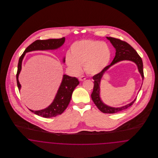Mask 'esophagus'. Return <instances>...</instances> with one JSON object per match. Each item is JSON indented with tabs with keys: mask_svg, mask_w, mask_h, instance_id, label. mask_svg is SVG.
Returning <instances> with one entry per match:
<instances>
[{
	"mask_svg": "<svg viewBox=\"0 0 158 158\" xmlns=\"http://www.w3.org/2000/svg\"><path fill=\"white\" fill-rule=\"evenodd\" d=\"M78 79H79V80H80V81H84V80H86V77H84V76H81V77H79V78H78Z\"/></svg>",
	"mask_w": 158,
	"mask_h": 158,
	"instance_id": "1",
	"label": "esophagus"
}]
</instances>
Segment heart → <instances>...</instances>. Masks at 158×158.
I'll use <instances>...</instances> for the list:
<instances>
[{
  "mask_svg": "<svg viewBox=\"0 0 158 158\" xmlns=\"http://www.w3.org/2000/svg\"><path fill=\"white\" fill-rule=\"evenodd\" d=\"M110 58L111 51L106 43L85 40L72 45L66 61L68 67L75 73L80 72L83 65L87 73L95 75L107 66Z\"/></svg>",
  "mask_w": 158,
  "mask_h": 158,
  "instance_id": "1",
  "label": "heart"
}]
</instances>
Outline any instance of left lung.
I'll use <instances>...</instances> for the list:
<instances>
[{"instance_id":"8db88e82","label":"left lung","mask_w":158,"mask_h":158,"mask_svg":"<svg viewBox=\"0 0 158 158\" xmlns=\"http://www.w3.org/2000/svg\"><path fill=\"white\" fill-rule=\"evenodd\" d=\"M106 38L109 41H110L113 47L115 48V56L112 63L110 64V65L105 67L100 73L95 75L92 77L93 80H94V85L93 91L91 94V98L94 103H95V105L97 106V107L98 108V110L100 111L103 113L114 114V113H118L120 111L125 110L128 108H129L130 106H131L135 102L136 98H135L132 102L121 107L115 108V107L110 106L105 104L102 102L100 97V88L101 80L104 73L106 72V70L109 68L114 65L115 64H116L117 63L122 61L127 60V61L134 62L137 65L138 70L140 74L141 75L142 80H143L144 76H143V63L140 56L138 55V53H137L135 50L129 44L120 40L114 38L106 37Z\"/></svg>"}]
</instances>
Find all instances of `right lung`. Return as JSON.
Here are the masks:
<instances>
[{"label": "right lung", "mask_w": 158, "mask_h": 158, "mask_svg": "<svg viewBox=\"0 0 158 158\" xmlns=\"http://www.w3.org/2000/svg\"><path fill=\"white\" fill-rule=\"evenodd\" d=\"M65 42V38L60 39H49L46 40H36L27 47L19 60L18 65V72L16 74L17 85L19 90L21 88V85L19 81L18 77L22 69V63L25 53L35 50H55L63 45ZM65 62V58H63V63ZM80 82L75 77H72L67 75H63L61 83L53 102L45 109L33 111L29 110L35 114L45 117L50 118L61 114L67 108L70 101L73 91L79 85Z\"/></svg>", "instance_id": "obj_1"}]
</instances>
